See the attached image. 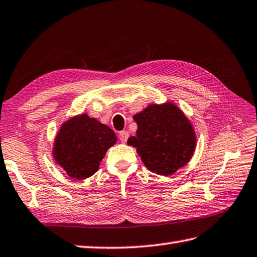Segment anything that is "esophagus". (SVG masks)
<instances>
[{"instance_id": "1", "label": "esophagus", "mask_w": 257, "mask_h": 257, "mask_svg": "<svg viewBox=\"0 0 257 257\" xmlns=\"http://www.w3.org/2000/svg\"><path fill=\"white\" fill-rule=\"evenodd\" d=\"M118 138L120 140V142L125 143V142L127 141V139H128V132H126V131H122V132H119Z\"/></svg>"}]
</instances>
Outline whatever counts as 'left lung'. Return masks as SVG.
<instances>
[{"instance_id":"1","label":"left lung","mask_w":257,"mask_h":257,"mask_svg":"<svg viewBox=\"0 0 257 257\" xmlns=\"http://www.w3.org/2000/svg\"><path fill=\"white\" fill-rule=\"evenodd\" d=\"M133 118L137 135L127 144L137 149L150 171L170 176L190 161L196 149V133L182 110L170 101L151 104Z\"/></svg>"}]
</instances>
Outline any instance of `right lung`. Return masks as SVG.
<instances>
[{
	"label": "right lung",
	"instance_id": "obj_1",
	"mask_svg": "<svg viewBox=\"0 0 257 257\" xmlns=\"http://www.w3.org/2000/svg\"><path fill=\"white\" fill-rule=\"evenodd\" d=\"M117 141L114 131L87 114L62 123L53 143L52 156L70 178L84 180L98 170L107 150Z\"/></svg>",
	"mask_w": 257,
	"mask_h": 257
}]
</instances>
